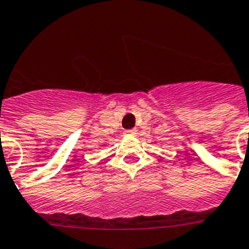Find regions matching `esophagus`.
Listing matches in <instances>:
<instances>
[{"instance_id": "obj_1", "label": "esophagus", "mask_w": 249, "mask_h": 249, "mask_svg": "<svg viewBox=\"0 0 249 249\" xmlns=\"http://www.w3.org/2000/svg\"><path fill=\"white\" fill-rule=\"evenodd\" d=\"M135 133H137V129H129V130L124 131L125 135H134Z\"/></svg>"}]
</instances>
